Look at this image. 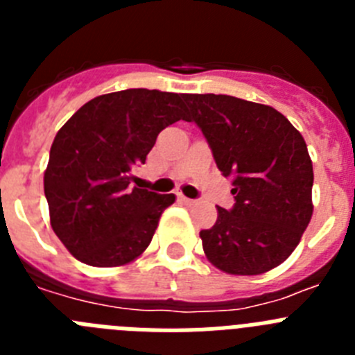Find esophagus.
Returning <instances> with one entry per match:
<instances>
[{
    "label": "esophagus",
    "instance_id": "1",
    "mask_svg": "<svg viewBox=\"0 0 355 355\" xmlns=\"http://www.w3.org/2000/svg\"><path fill=\"white\" fill-rule=\"evenodd\" d=\"M180 200H181V202H183V205H187V206H193V205H196V200L188 199V197H184V196H180Z\"/></svg>",
    "mask_w": 355,
    "mask_h": 355
}]
</instances>
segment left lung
Here are the masks:
<instances>
[{"label": "left lung", "mask_w": 355, "mask_h": 355, "mask_svg": "<svg viewBox=\"0 0 355 355\" xmlns=\"http://www.w3.org/2000/svg\"><path fill=\"white\" fill-rule=\"evenodd\" d=\"M188 122L231 178L233 209L200 231L206 258L233 275L272 270L299 245L313 215V163L302 135L272 106L224 94H184Z\"/></svg>", "instance_id": "8db88e82"}]
</instances>
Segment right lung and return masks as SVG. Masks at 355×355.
I'll return each instance as SVG.
<instances>
[{
    "label": "right lung",
    "instance_id": "add662e5",
    "mask_svg": "<svg viewBox=\"0 0 355 355\" xmlns=\"http://www.w3.org/2000/svg\"><path fill=\"white\" fill-rule=\"evenodd\" d=\"M184 94L128 89L85 103L53 140L44 193L65 249L90 266L142 256L174 193L133 187L162 130L184 119Z\"/></svg>",
    "mask_w": 355,
    "mask_h": 355
}]
</instances>
